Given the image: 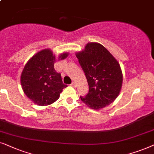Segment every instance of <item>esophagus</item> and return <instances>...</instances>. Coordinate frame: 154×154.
Instances as JSON below:
<instances>
[{
  "instance_id": "obj_1",
  "label": "esophagus",
  "mask_w": 154,
  "mask_h": 154,
  "mask_svg": "<svg viewBox=\"0 0 154 154\" xmlns=\"http://www.w3.org/2000/svg\"><path fill=\"white\" fill-rule=\"evenodd\" d=\"M71 86H72V87H76V84H75V82H72L71 84Z\"/></svg>"
}]
</instances>
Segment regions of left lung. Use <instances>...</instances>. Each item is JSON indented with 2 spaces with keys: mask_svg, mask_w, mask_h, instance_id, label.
<instances>
[{
  "mask_svg": "<svg viewBox=\"0 0 154 154\" xmlns=\"http://www.w3.org/2000/svg\"><path fill=\"white\" fill-rule=\"evenodd\" d=\"M85 72L89 92L81 100L90 108L99 110L112 103L122 87V73L120 64L103 46L88 43L85 50L76 53Z\"/></svg>",
  "mask_w": 154,
  "mask_h": 154,
  "instance_id": "1",
  "label": "left lung"
}]
</instances>
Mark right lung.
Masks as SVG:
<instances>
[{
    "label": "right lung",
    "mask_w": 154,
    "mask_h": 154,
    "mask_svg": "<svg viewBox=\"0 0 154 154\" xmlns=\"http://www.w3.org/2000/svg\"><path fill=\"white\" fill-rule=\"evenodd\" d=\"M68 56L63 53L58 60ZM56 56L50 49H44L34 55L26 63L21 75V85L26 96L38 106H48L60 97L67 85L63 83L60 73L54 69Z\"/></svg>",
    "instance_id": "1"
}]
</instances>
